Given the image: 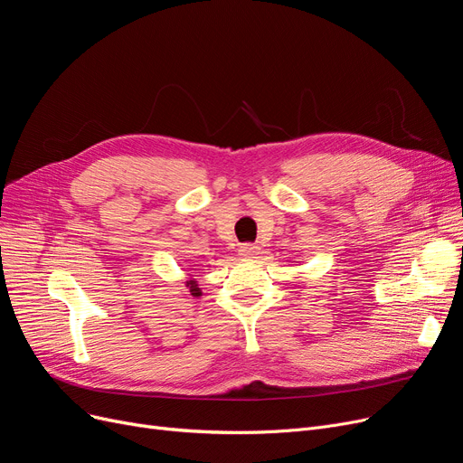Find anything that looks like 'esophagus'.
Segmentation results:
<instances>
[{
  "instance_id": "obj_1",
  "label": "esophagus",
  "mask_w": 463,
  "mask_h": 463,
  "mask_svg": "<svg viewBox=\"0 0 463 463\" xmlns=\"http://www.w3.org/2000/svg\"><path fill=\"white\" fill-rule=\"evenodd\" d=\"M238 255L244 259H253L255 255H259V248L255 244H242L238 248Z\"/></svg>"
}]
</instances>
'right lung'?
<instances>
[{"label": "right lung", "instance_id": "add662e5", "mask_svg": "<svg viewBox=\"0 0 463 463\" xmlns=\"http://www.w3.org/2000/svg\"><path fill=\"white\" fill-rule=\"evenodd\" d=\"M189 276H191V278L185 281L187 289L191 291V295H193V297H200V295H203V289L198 288V281H196V278H193V274H189Z\"/></svg>", "mask_w": 463, "mask_h": 463}]
</instances>
